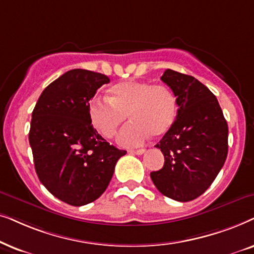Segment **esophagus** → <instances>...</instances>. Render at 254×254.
<instances>
[{
  "label": "esophagus",
  "instance_id": "esophagus-1",
  "mask_svg": "<svg viewBox=\"0 0 254 254\" xmlns=\"http://www.w3.org/2000/svg\"><path fill=\"white\" fill-rule=\"evenodd\" d=\"M129 152H130V153H132V154L140 155V154H143V153H144L145 150H144V148H139V150H130Z\"/></svg>",
  "mask_w": 254,
  "mask_h": 254
}]
</instances>
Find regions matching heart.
Listing matches in <instances>:
<instances>
[{
    "label": "heart",
    "mask_w": 254,
    "mask_h": 254,
    "mask_svg": "<svg viewBox=\"0 0 254 254\" xmlns=\"http://www.w3.org/2000/svg\"><path fill=\"white\" fill-rule=\"evenodd\" d=\"M94 127L106 138L131 118L117 136L122 146H137L150 137L166 134L178 116V100L165 84L124 81L108 89V99L94 97L88 106Z\"/></svg>",
    "instance_id": "b5f03b06"
}]
</instances>
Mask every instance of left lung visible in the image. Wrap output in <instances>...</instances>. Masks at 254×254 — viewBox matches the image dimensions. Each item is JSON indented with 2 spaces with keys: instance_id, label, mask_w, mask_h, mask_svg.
I'll return each mask as SVG.
<instances>
[{
  "instance_id": "8db88e82",
  "label": "left lung",
  "mask_w": 254,
  "mask_h": 254,
  "mask_svg": "<svg viewBox=\"0 0 254 254\" xmlns=\"http://www.w3.org/2000/svg\"><path fill=\"white\" fill-rule=\"evenodd\" d=\"M161 80L178 100L173 127L155 147L165 157L151 179L172 200L188 202L203 194L228 155V123L216 96L194 76L166 69Z\"/></svg>"
}]
</instances>
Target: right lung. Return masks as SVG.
<instances>
[{
  "mask_svg": "<svg viewBox=\"0 0 254 254\" xmlns=\"http://www.w3.org/2000/svg\"><path fill=\"white\" fill-rule=\"evenodd\" d=\"M110 79L87 69H70L43 90L32 111L29 141L36 173L51 194L80 207L106 190L118 150L97 133L88 106Z\"/></svg>",
  "mask_w": 254,
  "mask_h": 254,
  "instance_id": "obj_1",
  "label": "right lung"
}]
</instances>
